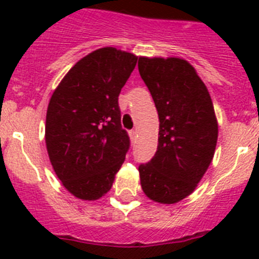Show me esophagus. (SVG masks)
I'll list each match as a JSON object with an SVG mask.
<instances>
[{"label": "esophagus", "instance_id": "esophagus-1", "mask_svg": "<svg viewBox=\"0 0 259 259\" xmlns=\"http://www.w3.org/2000/svg\"><path fill=\"white\" fill-rule=\"evenodd\" d=\"M130 136H131L132 140H135V139H136V136H137L136 130H131V131H130Z\"/></svg>", "mask_w": 259, "mask_h": 259}]
</instances>
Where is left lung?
<instances>
[{
    "label": "left lung",
    "mask_w": 259,
    "mask_h": 259,
    "mask_svg": "<svg viewBox=\"0 0 259 259\" xmlns=\"http://www.w3.org/2000/svg\"><path fill=\"white\" fill-rule=\"evenodd\" d=\"M159 118L154 157L139 166L144 193L175 203L194 191L214 157L218 123L206 85L180 58H139Z\"/></svg>",
    "instance_id": "1"
}]
</instances>
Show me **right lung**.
<instances>
[{"label": "right lung", "instance_id": "1", "mask_svg": "<svg viewBox=\"0 0 259 259\" xmlns=\"http://www.w3.org/2000/svg\"><path fill=\"white\" fill-rule=\"evenodd\" d=\"M137 57L101 48L62 79L47 111L45 141L52 166L70 193L95 201L110 191L130 149L120 124L119 93Z\"/></svg>", "mask_w": 259, "mask_h": 259}]
</instances>
